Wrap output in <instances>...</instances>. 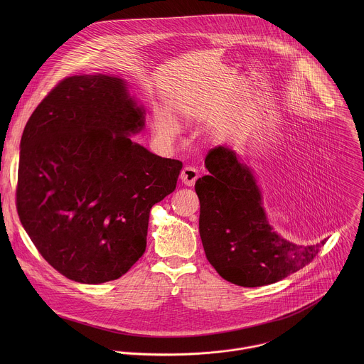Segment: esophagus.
I'll return each instance as SVG.
<instances>
[{
    "label": "esophagus",
    "instance_id": "obj_1",
    "mask_svg": "<svg viewBox=\"0 0 364 364\" xmlns=\"http://www.w3.org/2000/svg\"><path fill=\"white\" fill-rule=\"evenodd\" d=\"M198 178H199V172H198V169L195 166H191V165L185 166L182 169V172H181V181L186 186H193L195 182L198 181Z\"/></svg>",
    "mask_w": 364,
    "mask_h": 364
}]
</instances>
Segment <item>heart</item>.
Listing matches in <instances>:
<instances>
[{"mask_svg":"<svg viewBox=\"0 0 364 364\" xmlns=\"http://www.w3.org/2000/svg\"><path fill=\"white\" fill-rule=\"evenodd\" d=\"M153 122H154V129H156V133H159L161 136L168 137V139L176 136L178 124L168 113H165L162 110H156Z\"/></svg>","mask_w":364,"mask_h":364,"instance_id":"1","label":"heart"}]
</instances>
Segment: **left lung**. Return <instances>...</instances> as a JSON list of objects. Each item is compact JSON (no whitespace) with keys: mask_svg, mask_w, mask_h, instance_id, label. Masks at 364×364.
I'll return each instance as SVG.
<instances>
[{"mask_svg":"<svg viewBox=\"0 0 364 364\" xmlns=\"http://www.w3.org/2000/svg\"><path fill=\"white\" fill-rule=\"evenodd\" d=\"M205 164L210 173L195 185L200 202L199 231L206 258L223 279L242 287L266 286L318 255L326 240L303 247L272 230L255 178L234 151L214 147Z\"/></svg>","mask_w":364,"mask_h":364,"instance_id":"obj_1","label":"left lung"}]
</instances>
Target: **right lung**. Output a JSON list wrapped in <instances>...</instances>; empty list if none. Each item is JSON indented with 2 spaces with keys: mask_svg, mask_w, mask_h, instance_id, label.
<instances>
[{
  "mask_svg": "<svg viewBox=\"0 0 364 364\" xmlns=\"http://www.w3.org/2000/svg\"><path fill=\"white\" fill-rule=\"evenodd\" d=\"M143 126L124 82L97 74L61 80L23 129L18 215L70 280H116L146 252L150 210L175 191L182 162L133 143Z\"/></svg>",
  "mask_w": 364,
  "mask_h": 364,
  "instance_id": "add662e5",
  "label": "right lung"
}]
</instances>
